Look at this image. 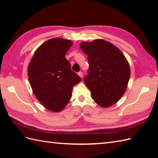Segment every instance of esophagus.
<instances>
[{
    "instance_id": "34e87169",
    "label": "esophagus",
    "mask_w": 158,
    "mask_h": 158,
    "mask_svg": "<svg viewBox=\"0 0 158 158\" xmlns=\"http://www.w3.org/2000/svg\"><path fill=\"white\" fill-rule=\"evenodd\" d=\"M78 75H79L80 77H81V78H83V73H82V72H79V73H78Z\"/></svg>"
}]
</instances>
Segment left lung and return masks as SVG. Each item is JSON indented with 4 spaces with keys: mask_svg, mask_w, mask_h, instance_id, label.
Wrapping results in <instances>:
<instances>
[{
    "mask_svg": "<svg viewBox=\"0 0 158 158\" xmlns=\"http://www.w3.org/2000/svg\"><path fill=\"white\" fill-rule=\"evenodd\" d=\"M80 48L88 55L89 68L83 81L92 99L103 108L113 105L124 94L130 79L126 57L116 46L103 39L82 42Z\"/></svg>",
    "mask_w": 158,
    "mask_h": 158,
    "instance_id": "left-lung-1",
    "label": "left lung"
}]
</instances>
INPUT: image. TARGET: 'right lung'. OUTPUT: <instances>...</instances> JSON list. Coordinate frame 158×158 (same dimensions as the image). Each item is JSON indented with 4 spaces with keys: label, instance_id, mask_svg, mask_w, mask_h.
Returning <instances> with one entry per match:
<instances>
[{
    "label": "right lung",
    "instance_id": "add662e5",
    "mask_svg": "<svg viewBox=\"0 0 158 158\" xmlns=\"http://www.w3.org/2000/svg\"><path fill=\"white\" fill-rule=\"evenodd\" d=\"M72 45L68 39H49L36 50L28 64V81L33 93L53 112L65 108L71 98L73 86L81 81L65 58Z\"/></svg>",
    "mask_w": 158,
    "mask_h": 158
}]
</instances>
